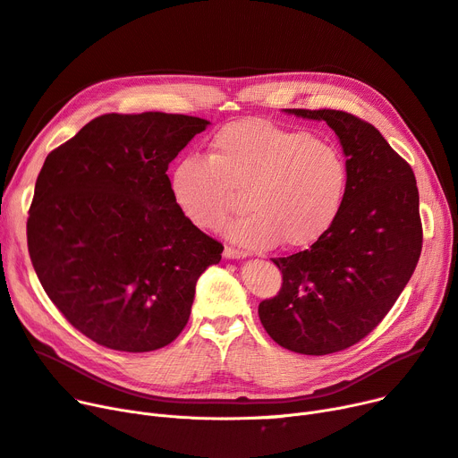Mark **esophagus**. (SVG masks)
<instances>
[{"label": "esophagus", "mask_w": 458, "mask_h": 458, "mask_svg": "<svg viewBox=\"0 0 458 458\" xmlns=\"http://www.w3.org/2000/svg\"><path fill=\"white\" fill-rule=\"evenodd\" d=\"M224 255H225L227 259H242V258H246V251L236 250V248H233V246H225V248H224Z\"/></svg>", "instance_id": "obj_1"}]
</instances>
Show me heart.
<instances>
[{
  "label": "heart",
  "mask_w": 458,
  "mask_h": 458,
  "mask_svg": "<svg viewBox=\"0 0 458 458\" xmlns=\"http://www.w3.org/2000/svg\"><path fill=\"white\" fill-rule=\"evenodd\" d=\"M345 188L347 163L336 144L265 120L222 127L207 159L182 157L171 173L176 207L205 231L222 227L244 193L248 212L225 234L253 250L316 242L336 219Z\"/></svg>",
  "instance_id": "1"
}]
</instances>
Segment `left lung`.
Returning a JSON list of instances; mask_svg holds the SVG:
<instances>
[{
    "instance_id": "obj_1",
    "label": "left lung",
    "mask_w": 458,
    "mask_h": 458,
    "mask_svg": "<svg viewBox=\"0 0 458 458\" xmlns=\"http://www.w3.org/2000/svg\"><path fill=\"white\" fill-rule=\"evenodd\" d=\"M285 113L333 127L347 188L333 225L312 246L272 259L282 287L259 304V319L285 350L328 355L370 335L410 282L423 248L419 191L410 163L372 123L335 108Z\"/></svg>"
}]
</instances>
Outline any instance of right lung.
Wrapping results in <instances>:
<instances>
[{
    "instance_id": "add662e5",
    "label": "right lung",
    "mask_w": 458,
    "mask_h": 458,
    "mask_svg": "<svg viewBox=\"0 0 458 458\" xmlns=\"http://www.w3.org/2000/svg\"><path fill=\"white\" fill-rule=\"evenodd\" d=\"M208 122L103 114L52 150L35 182L28 251L64 318L89 340L142 353L186 327L195 284L224 246L180 212L169 163Z\"/></svg>"
}]
</instances>
